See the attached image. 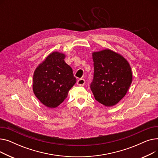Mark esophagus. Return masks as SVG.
<instances>
[{"mask_svg": "<svg viewBox=\"0 0 158 158\" xmlns=\"http://www.w3.org/2000/svg\"><path fill=\"white\" fill-rule=\"evenodd\" d=\"M77 83L79 86H83L85 85V80L84 79H80L77 81Z\"/></svg>", "mask_w": 158, "mask_h": 158, "instance_id": "obj_1", "label": "esophagus"}]
</instances>
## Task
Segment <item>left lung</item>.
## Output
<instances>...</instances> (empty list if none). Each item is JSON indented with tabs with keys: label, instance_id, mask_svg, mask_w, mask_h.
Instances as JSON below:
<instances>
[{
	"label": "left lung",
	"instance_id": "1",
	"mask_svg": "<svg viewBox=\"0 0 158 158\" xmlns=\"http://www.w3.org/2000/svg\"><path fill=\"white\" fill-rule=\"evenodd\" d=\"M94 73L90 85L95 100L106 107L117 104L127 92L132 81L129 62L109 48L92 53Z\"/></svg>",
	"mask_w": 158,
	"mask_h": 158
}]
</instances>
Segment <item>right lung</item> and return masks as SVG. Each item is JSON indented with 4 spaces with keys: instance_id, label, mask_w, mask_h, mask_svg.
Masks as SVG:
<instances>
[{
    "instance_id": "add662e5",
    "label": "right lung",
    "mask_w": 158,
    "mask_h": 158,
    "mask_svg": "<svg viewBox=\"0 0 158 158\" xmlns=\"http://www.w3.org/2000/svg\"><path fill=\"white\" fill-rule=\"evenodd\" d=\"M65 57L63 53L53 52L34 72L33 92L38 100L49 108L60 105L76 82L72 69L64 60Z\"/></svg>"
}]
</instances>
